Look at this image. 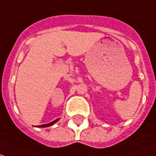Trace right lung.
I'll use <instances>...</instances> for the list:
<instances>
[{
	"label": "right lung",
	"mask_w": 156,
	"mask_h": 156,
	"mask_svg": "<svg viewBox=\"0 0 156 156\" xmlns=\"http://www.w3.org/2000/svg\"><path fill=\"white\" fill-rule=\"evenodd\" d=\"M58 119H56V120L52 121L51 123H50V124H42V125H39V126H37V127H41V128H45V127H48V126H51V125H52V124H54L57 121H58Z\"/></svg>",
	"instance_id": "obj_1"
}]
</instances>
